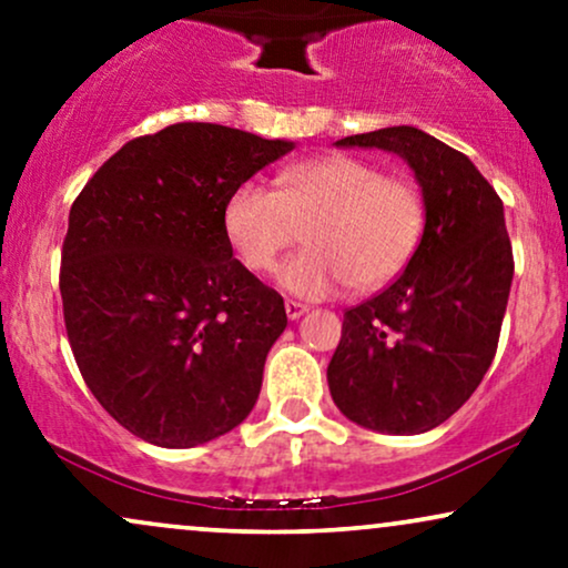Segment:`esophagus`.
<instances>
[{"instance_id": "1", "label": "esophagus", "mask_w": 568, "mask_h": 568, "mask_svg": "<svg viewBox=\"0 0 568 568\" xmlns=\"http://www.w3.org/2000/svg\"><path fill=\"white\" fill-rule=\"evenodd\" d=\"M286 316L292 318V322H297L300 316H305V313H308V305L305 303H297V300H286Z\"/></svg>"}]
</instances>
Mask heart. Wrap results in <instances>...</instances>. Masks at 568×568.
Returning a JSON list of instances; mask_svg holds the SVG:
<instances>
[{
    "instance_id": "b5f03b06",
    "label": "heart",
    "mask_w": 568,
    "mask_h": 568,
    "mask_svg": "<svg viewBox=\"0 0 568 568\" xmlns=\"http://www.w3.org/2000/svg\"><path fill=\"white\" fill-rule=\"evenodd\" d=\"M225 236L250 271H271L308 225V250L284 260L276 282L300 300H324L353 284L369 292L406 268L423 233V199L402 175L329 153L286 166L278 191L242 183L223 210Z\"/></svg>"
}]
</instances>
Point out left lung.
Segmentation results:
<instances>
[{
  "mask_svg": "<svg viewBox=\"0 0 568 568\" xmlns=\"http://www.w3.org/2000/svg\"><path fill=\"white\" fill-rule=\"evenodd\" d=\"M337 145L398 153L423 191L425 229L402 276L345 311L326 383L351 423L415 436L468 402L497 353L513 284L503 199L465 153L417 126Z\"/></svg>",
  "mask_w": 568,
  "mask_h": 568,
  "instance_id": "8db88e82",
  "label": "left lung"
}]
</instances>
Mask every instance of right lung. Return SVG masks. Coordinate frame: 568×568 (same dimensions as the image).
<instances>
[{
	"instance_id": "obj_1",
	"label": "right lung",
	"mask_w": 568,
	"mask_h": 568,
	"mask_svg": "<svg viewBox=\"0 0 568 568\" xmlns=\"http://www.w3.org/2000/svg\"><path fill=\"white\" fill-rule=\"evenodd\" d=\"M295 149L210 122L130 140L69 215L60 297L87 388L122 428L191 449L244 423L284 300L225 236L239 185Z\"/></svg>"
}]
</instances>
